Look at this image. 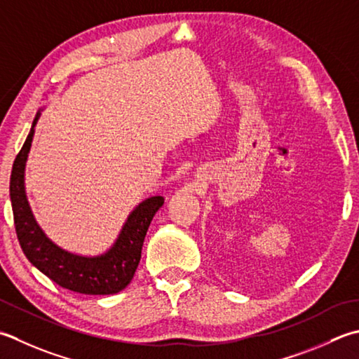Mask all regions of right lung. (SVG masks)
I'll return each mask as SVG.
<instances>
[{
    "instance_id": "1",
    "label": "right lung",
    "mask_w": 359,
    "mask_h": 359,
    "mask_svg": "<svg viewBox=\"0 0 359 359\" xmlns=\"http://www.w3.org/2000/svg\"><path fill=\"white\" fill-rule=\"evenodd\" d=\"M39 118L40 111L34 118L29 135L13 161L11 174V202L21 250L32 266L65 290L88 296H107L123 291L138 268L146 231L165 199L152 196L140 202L126 219L114 245L101 255L86 257L62 249L35 221L25 188L26 160Z\"/></svg>"
}]
</instances>
